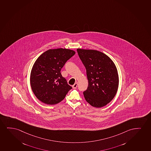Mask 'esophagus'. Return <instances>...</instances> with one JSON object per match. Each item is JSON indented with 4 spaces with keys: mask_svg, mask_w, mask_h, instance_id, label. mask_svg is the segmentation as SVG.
Here are the masks:
<instances>
[{
    "mask_svg": "<svg viewBox=\"0 0 151 151\" xmlns=\"http://www.w3.org/2000/svg\"><path fill=\"white\" fill-rule=\"evenodd\" d=\"M77 86H78V83L77 82H76L75 83L73 86L72 87L73 88H76L77 87Z\"/></svg>",
    "mask_w": 151,
    "mask_h": 151,
    "instance_id": "1",
    "label": "esophagus"
}]
</instances>
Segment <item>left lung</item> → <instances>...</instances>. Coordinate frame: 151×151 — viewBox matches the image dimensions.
<instances>
[{
	"instance_id": "left-lung-1",
	"label": "left lung",
	"mask_w": 151,
	"mask_h": 151,
	"mask_svg": "<svg viewBox=\"0 0 151 151\" xmlns=\"http://www.w3.org/2000/svg\"><path fill=\"white\" fill-rule=\"evenodd\" d=\"M86 69L88 87L84 98L92 106L101 108L112 101L117 92L119 77L115 63L108 56L94 50L77 49Z\"/></svg>"
}]
</instances>
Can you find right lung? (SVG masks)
Returning a JSON list of instances; mask_svg holds the SVG:
<instances>
[{
    "mask_svg": "<svg viewBox=\"0 0 151 151\" xmlns=\"http://www.w3.org/2000/svg\"><path fill=\"white\" fill-rule=\"evenodd\" d=\"M75 54L70 49H50L36 59L31 72L30 84L34 94L41 102L50 105L58 104L72 88L60 70Z\"/></svg>",
    "mask_w": 151,
    "mask_h": 151,
    "instance_id": "right-lung-1",
    "label": "right lung"
}]
</instances>
